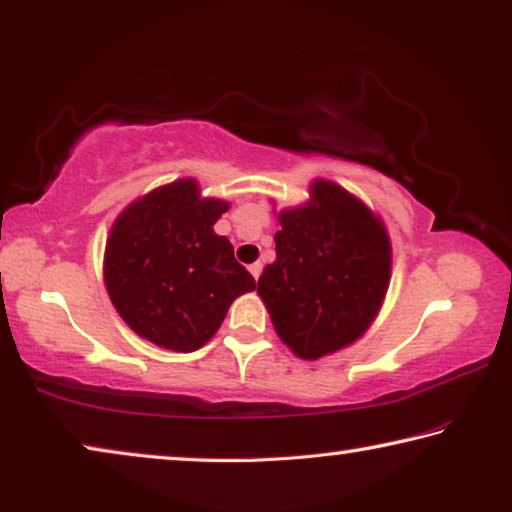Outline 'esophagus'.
I'll return each instance as SVG.
<instances>
[{"label":"esophagus","mask_w":512,"mask_h":512,"mask_svg":"<svg viewBox=\"0 0 512 512\" xmlns=\"http://www.w3.org/2000/svg\"><path fill=\"white\" fill-rule=\"evenodd\" d=\"M249 272H251V276H254V279L258 281V276H261V272H263L261 263H254V265H249Z\"/></svg>","instance_id":"34e87169"}]
</instances>
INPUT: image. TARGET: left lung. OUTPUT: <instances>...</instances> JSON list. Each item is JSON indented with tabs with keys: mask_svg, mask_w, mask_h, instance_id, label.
I'll return each instance as SVG.
<instances>
[{
	"mask_svg": "<svg viewBox=\"0 0 512 512\" xmlns=\"http://www.w3.org/2000/svg\"><path fill=\"white\" fill-rule=\"evenodd\" d=\"M276 261L258 295L279 338L299 358L317 360L356 342L390 286L388 231L363 201L331 181H315L306 206L279 213Z\"/></svg>",
	"mask_w": 512,
	"mask_h": 512,
	"instance_id": "obj_1",
	"label": "left lung"
}]
</instances>
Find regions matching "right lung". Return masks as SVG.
I'll use <instances>...</instances> for the list:
<instances>
[{
    "instance_id": "add662e5",
    "label": "right lung",
    "mask_w": 512,
    "mask_h": 512,
    "mask_svg": "<svg viewBox=\"0 0 512 512\" xmlns=\"http://www.w3.org/2000/svg\"><path fill=\"white\" fill-rule=\"evenodd\" d=\"M229 211L179 179L133 201L106 240L104 281L115 311L140 338L190 354L224 322L231 301L256 288L213 224Z\"/></svg>"
}]
</instances>
